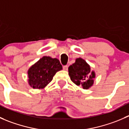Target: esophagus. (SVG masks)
Instances as JSON below:
<instances>
[{
  "label": "esophagus",
  "mask_w": 129,
  "mask_h": 129,
  "mask_svg": "<svg viewBox=\"0 0 129 129\" xmlns=\"http://www.w3.org/2000/svg\"><path fill=\"white\" fill-rule=\"evenodd\" d=\"M63 69L64 70V71H67V69H68V66H63Z\"/></svg>",
  "instance_id": "34e87169"
}]
</instances>
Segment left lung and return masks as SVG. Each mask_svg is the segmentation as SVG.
Wrapping results in <instances>:
<instances>
[{"mask_svg":"<svg viewBox=\"0 0 129 129\" xmlns=\"http://www.w3.org/2000/svg\"><path fill=\"white\" fill-rule=\"evenodd\" d=\"M69 75L71 80L77 85H81L84 89H88L93 84L95 74L91 72L90 66L82 58H78L75 62L69 67Z\"/></svg>","mask_w":129,"mask_h":129,"instance_id":"1","label":"left lung"}]
</instances>
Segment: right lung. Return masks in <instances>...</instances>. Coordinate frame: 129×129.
<instances>
[{
	"mask_svg": "<svg viewBox=\"0 0 129 129\" xmlns=\"http://www.w3.org/2000/svg\"><path fill=\"white\" fill-rule=\"evenodd\" d=\"M62 69L57 58L43 57L28 69V84L34 89H43L52 81L56 72Z\"/></svg>",
	"mask_w": 129,
	"mask_h": 129,
	"instance_id": "1",
	"label": "right lung"
}]
</instances>
